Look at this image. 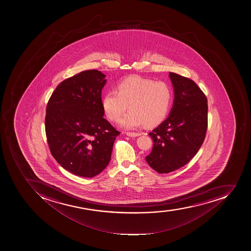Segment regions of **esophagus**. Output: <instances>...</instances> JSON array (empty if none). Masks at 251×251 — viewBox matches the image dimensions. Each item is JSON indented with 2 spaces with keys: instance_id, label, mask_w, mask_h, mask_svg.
Instances as JSON below:
<instances>
[{
  "instance_id": "esophagus-1",
  "label": "esophagus",
  "mask_w": 251,
  "mask_h": 251,
  "mask_svg": "<svg viewBox=\"0 0 251 251\" xmlns=\"http://www.w3.org/2000/svg\"><path fill=\"white\" fill-rule=\"evenodd\" d=\"M126 135L131 137L139 136L141 135V133L139 132H126Z\"/></svg>"
}]
</instances>
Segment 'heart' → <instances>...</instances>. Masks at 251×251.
<instances>
[{
	"instance_id": "heart-1",
	"label": "heart",
	"mask_w": 251,
	"mask_h": 251,
	"mask_svg": "<svg viewBox=\"0 0 251 251\" xmlns=\"http://www.w3.org/2000/svg\"><path fill=\"white\" fill-rule=\"evenodd\" d=\"M172 89L164 81H155L139 76H131L120 81L116 90H109L102 100L106 116L116 122L130 109L120 125L126 129L136 128L145 124L159 125L168 114L172 103Z\"/></svg>"
}]
</instances>
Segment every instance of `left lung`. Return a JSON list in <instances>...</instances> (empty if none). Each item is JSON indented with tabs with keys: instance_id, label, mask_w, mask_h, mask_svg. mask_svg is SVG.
<instances>
[{
	"instance_id": "8db88e82",
	"label": "left lung",
	"mask_w": 251,
	"mask_h": 251,
	"mask_svg": "<svg viewBox=\"0 0 251 251\" xmlns=\"http://www.w3.org/2000/svg\"><path fill=\"white\" fill-rule=\"evenodd\" d=\"M174 101L170 116L149 133L153 147L146 157L158 174L182 167L198 152L207 129V100L199 86L188 77L170 73Z\"/></svg>"
}]
</instances>
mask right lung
I'll use <instances>...</instances> for the list:
<instances>
[{
    "mask_svg": "<svg viewBox=\"0 0 251 251\" xmlns=\"http://www.w3.org/2000/svg\"><path fill=\"white\" fill-rule=\"evenodd\" d=\"M104 77L97 70L74 75L57 86L47 104L45 131L50 153L78 176L93 177L105 169L120 134L103 118Z\"/></svg>",
    "mask_w": 251,
    "mask_h": 251,
    "instance_id": "add662e5",
    "label": "right lung"
}]
</instances>
